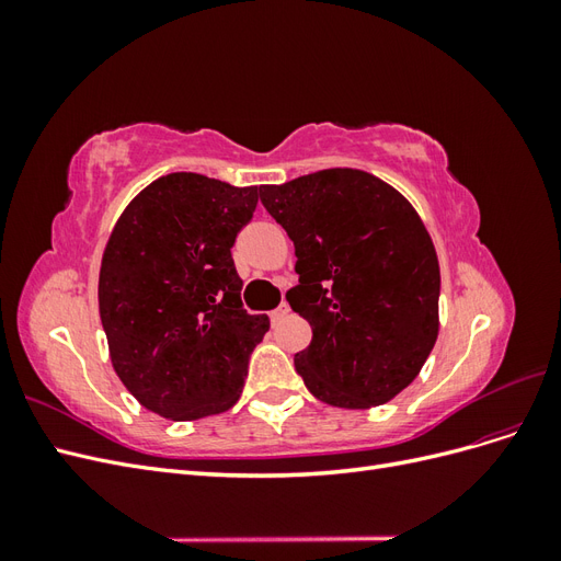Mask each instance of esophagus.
Wrapping results in <instances>:
<instances>
[{"label":"esophagus","mask_w":561,"mask_h":561,"mask_svg":"<svg viewBox=\"0 0 561 561\" xmlns=\"http://www.w3.org/2000/svg\"><path fill=\"white\" fill-rule=\"evenodd\" d=\"M287 313H290V307H287V304L283 301L280 307H278V309H274V311H271L268 316H271V322H278V320H283Z\"/></svg>","instance_id":"obj_1"}]
</instances>
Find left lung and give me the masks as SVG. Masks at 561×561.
<instances>
[{
  "label": "left lung",
  "instance_id": "8db88e82",
  "mask_svg": "<svg viewBox=\"0 0 561 561\" xmlns=\"http://www.w3.org/2000/svg\"><path fill=\"white\" fill-rule=\"evenodd\" d=\"M260 198L295 243L299 285L285 297L313 330L297 375L344 410L393 400L439 332V264L419 213L355 168L262 184Z\"/></svg>",
  "mask_w": 561,
  "mask_h": 561
}]
</instances>
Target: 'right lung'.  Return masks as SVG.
Returning <instances> with one entry per match:
<instances>
[{
  "label": "right lung",
  "instance_id": "add662e5",
  "mask_svg": "<svg viewBox=\"0 0 561 561\" xmlns=\"http://www.w3.org/2000/svg\"><path fill=\"white\" fill-rule=\"evenodd\" d=\"M257 198V186L171 173L116 219L100 264V320L114 371L149 412L194 421L241 398L268 318L243 309L231 248Z\"/></svg>",
  "mask_w": 561,
  "mask_h": 561
}]
</instances>
